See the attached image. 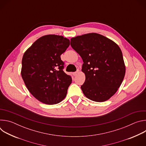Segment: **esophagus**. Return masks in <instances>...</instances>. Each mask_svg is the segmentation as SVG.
I'll list each match as a JSON object with an SVG mask.
<instances>
[{
  "label": "esophagus",
  "mask_w": 146,
  "mask_h": 146,
  "mask_svg": "<svg viewBox=\"0 0 146 146\" xmlns=\"http://www.w3.org/2000/svg\"><path fill=\"white\" fill-rule=\"evenodd\" d=\"M78 72H79V70H78L77 71H76V72H74L73 74V75H74V76H76L77 75V74L78 73Z\"/></svg>",
  "instance_id": "1"
}]
</instances>
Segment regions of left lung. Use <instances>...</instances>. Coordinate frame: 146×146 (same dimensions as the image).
I'll list each match as a JSON object with an SVG mask.
<instances>
[{"mask_svg": "<svg viewBox=\"0 0 146 146\" xmlns=\"http://www.w3.org/2000/svg\"><path fill=\"white\" fill-rule=\"evenodd\" d=\"M70 45L84 62L81 71L85 74L86 80L81 86L83 94L95 102L109 100L117 91L125 74L119 47L96 33L72 37Z\"/></svg>", "mask_w": 146, "mask_h": 146, "instance_id": "left-lung-1", "label": "left lung"}]
</instances>
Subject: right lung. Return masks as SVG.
I'll list each match as a JSON object with an SVG mask.
<instances>
[{
    "label": "right lung",
    "mask_w": 146,
    "mask_h": 146,
    "mask_svg": "<svg viewBox=\"0 0 146 146\" xmlns=\"http://www.w3.org/2000/svg\"><path fill=\"white\" fill-rule=\"evenodd\" d=\"M69 45L70 40L64 36L47 35L25 52L21 74L27 88L38 101L54 105L66 97L72 80L63 70L60 55Z\"/></svg>",
    "instance_id": "1"
}]
</instances>
